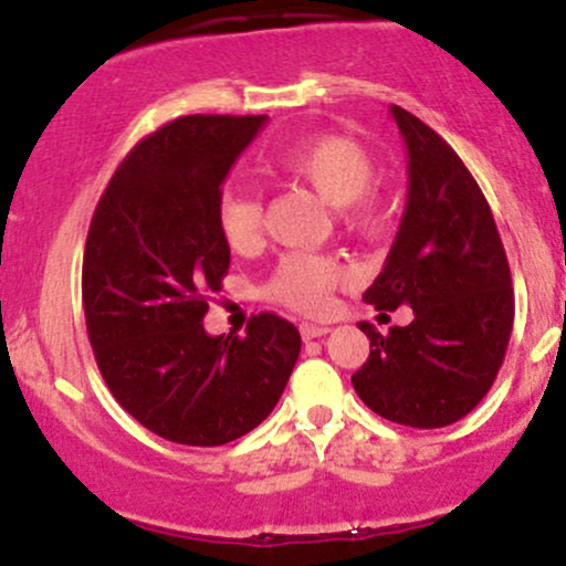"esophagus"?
Instances as JSON below:
<instances>
[{
    "label": "esophagus",
    "mask_w": 566,
    "mask_h": 566,
    "mask_svg": "<svg viewBox=\"0 0 566 566\" xmlns=\"http://www.w3.org/2000/svg\"><path fill=\"white\" fill-rule=\"evenodd\" d=\"M302 339H317V336H326L328 326H315V323H302L300 326Z\"/></svg>",
    "instance_id": "34e87169"
}]
</instances>
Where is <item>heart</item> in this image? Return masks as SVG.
<instances>
[{
	"label": "heart",
	"instance_id": "obj_1",
	"mask_svg": "<svg viewBox=\"0 0 566 566\" xmlns=\"http://www.w3.org/2000/svg\"><path fill=\"white\" fill-rule=\"evenodd\" d=\"M281 170L289 179L304 184L328 206L345 230L360 238H374L385 230V200L374 192L377 160L364 144L347 136L310 138L281 157ZM262 202L249 192H232L219 206V230L234 251H249L262 238ZM345 281V266L317 253H285L264 285L272 302L304 315H321L328 307V294Z\"/></svg>",
	"mask_w": 566,
	"mask_h": 566
}]
</instances>
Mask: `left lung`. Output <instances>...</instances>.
<instances>
[{
  "label": "left lung",
  "instance_id": "8db88e82",
  "mask_svg": "<svg viewBox=\"0 0 566 566\" xmlns=\"http://www.w3.org/2000/svg\"><path fill=\"white\" fill-rule=\"evenodd\" d=\"M390 112L409 151V198L364 300L377 310L409 304L415 321L387 334L358 323L371 353L353 387L385 420L447 428L479 406L503 366L516 310L511 266L465 163L420 117Z\"/></svg>",
  "mask_w": 566,
  "mask_h": 566
}]
</instances>
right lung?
<instances>
[{"label":"right lung","mask_w":566,"mask_h":566,"mask_svg":"<svg viewBox=\"0 0 566 566\" xmlns=\"http://www.w3.org/2000/svg\"><path fill=\"white\" fill-rule=\"evenodd\" d=\"M264 114H187L142 138L95 206L82 304L101 377L146 430L187 447L251 433L281 401L302 336L275 313L245 336L202 317L230 270L221 181Z\"/></svg>","instance_id":"right-lung-1"}]
</instances>
